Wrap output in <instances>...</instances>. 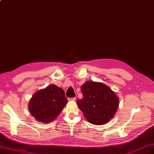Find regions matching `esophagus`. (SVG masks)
I'll use <instances>...</instances> for the list:
<instances>
[{
  "label": "esophagus",
  "instance_id": "1",
  "mask_svg": "<svg viewBox=\"0 0 154 154\" xmlns=\"http://www.w3.org/2000/svg\"><path fill=\"white\" fill-rule=\"evenodd\" d=\"M75 100V97H72V98H68V101H74Z\"/></svg>",
  "mask_w": 154,
  "mask_h": 154
}]
</instances>
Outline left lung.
<instances>
[{
  "label": "left lung",
  "instance_id": "8db88e82",
  "mask_svg": "<svg viewBox=\"0 0 154 154\" xmlns=\"http://www.w3.org/2000/svg\"><path fill=\"white\" fill-rule=\"evenodd\" d=\"M81 89L82 98L77 101V104L88 122L103 125L112 119L118 108L119 100L108 86L86 81Z\"/></svg>",
  "mask_w": 154,
  "mask_h": 154
}]
</instances>
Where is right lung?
Wrapping results in <instances>:
<instances>
[{"label": "right lung", "mask_w": 154, "mask_h": 154, "mask_svg": "<svg viewBox=\"0 0 154 154\" xmlns=\"http://www.w3.org/2000/svg\"><path fill=\"white\" fill-rule=\"evenodd\" d=\"M67 103L64 90L51 85L34 94L29 101V109L37 121L47 124L56 119Z\"/></svg>", "instance_id": "add662e5"}]
</instances>
